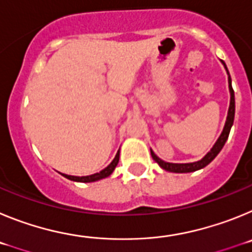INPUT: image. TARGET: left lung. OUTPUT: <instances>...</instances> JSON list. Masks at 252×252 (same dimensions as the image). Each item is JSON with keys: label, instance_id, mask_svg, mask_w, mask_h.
<instances>
[{"label": "left lung", "instance_id": "8db88e82", "mask_svg": "<svg viewBox=\"0 0 252 252\" xmlns=\"http://www.w3.org/2000/svg\"><path fill=\"white\" fill-rule=\"evenodd\" d=\"M222 64H223L227 74H228V88H230V94H231L230 107H228L226 124H224V127H223V130H222V133L220 135V137L217 139V141L215 142V145L212 146V149H211V150H209L201 160H198V161H194V162H186V164L166 162V161H164V160L160 159L159 157H157V155H155V153H154V151L150 149V153H151V157H153V159L155 160V161L159 164L160 168H162L164 170L170 171V173H192V171L203 169L204 166L208 165L209 162L212 161V160L217 157L218 153L222 150L223 145L226 144L227 139H228V135H230L231 127H232V125H233V119H235V92H233L232 86H231V77H230V73H228V69H227L226 64H224L223 62H222Z\"/></svg>", "mask_w": 252, "mask_h": 252}]
</instances>
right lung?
Masks as SVG:
<instances>
[{"label":"right lung","mask_w":252,"mask_h":252,"mask_svg":"<svg viewBox=\"0 0 252 252\" xmlns=\"http://www.w3.org/2000/svg\"><path fill=\"white\" fill-rule=\"evenodd\" d=\"M119 160H120V150L117 151L115 159L111 161L110 165L106 166L104 169H102L99 173H94V174L92 175H86V177H74V175L63 174V173H60V174L63 175L64 178H66V179L73 180V182H79V183H92V182H97V180H101L107 177H110V175L113 173V170H115L116 166H117V164H119Z\"/></svg>","instance_id":"right-lung-1"}]
</instances>
